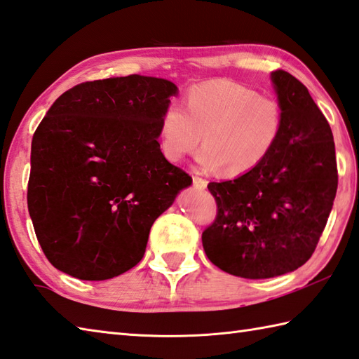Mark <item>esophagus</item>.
<instances>
[{"instance_id": "34e87169", "label": "esophagus", "mask_w": 359, "mask_h": 359, "mask_svg": "<svg viewBox=\"0 0 359 359\" xmlns=\"http://www.w3.org/2000/svg\"><path fill=\"white\" fill-rule=\"evenodd\" d=\"M192 181H194V187L195 189H198V190H204L208 187V181L206 180H203V178H200V177H192Z\"/></svg>"}]
</instances>
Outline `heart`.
I'll use <instances>...</instances> for the list:
<instances>
[{"label":"heart","mask_w":359,"mask_h":359,"mask_svg":"<svg viewBox=\"0 0 359 359\" xmlns=\"http://www.w3.org/2000/svg\"><path fill=\"white\" fill-rule=\"evenodd\" d=\"M186 111L169 105L159 119V145L163 155L177 163L196 145V155L208 170L223 167L229 177L252 170L274 151L283 131V109L279 102L231 80H210L190 88Z\"/></svg>","instance_id":"b5f03b06"}]
</instances>
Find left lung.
<instances>
[{
    "instance_id": "obj_1",
    "label": "left lung",
    "mask_w": 359,
    "mask_h": 359,
    "mask_svg": "<svg viewBox=\"0 0 359 359\" xmlns=\"http://www.w3.org/2000/svg\"><path fill=\"white\" fill-rule=\"evenodd\" d=\"M283 109V131L257 169L209 182L217 218L201 240L208 259L245 279L294 271L311 257L338 189L334 141L306 86L290 72H271Z\"/></svg>"
}]
</instances>
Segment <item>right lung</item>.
<instances>
[{"instance_id":"add662e5","label":"right lung","mask_w":359,"mask_h":359,"mask_svg":"<svg viewBox=\"0 0 359 359\" xmlns=\"http://www.w3.org/2000/svg\"><path fill=\"white\" fill-rule=\"evenodd\" d=\"M178 88L131 74L58 97L31 147L27 209L53 265L107 280L144 257L151 224L192 178L159 149V119Z\"/></svg>"}]
</instances>
